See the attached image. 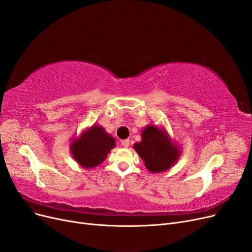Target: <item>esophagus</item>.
Returning a JSON list of instances; mask_svg holds the SVG:
<instances>
[{"label": "esophagus", "instance_id": "34e87169", "mask_svg": "<svg viewBox=\"0 0 252 252\" xmlns=\"http://www.w3.org/2000/svg\"><path fill=\"white\" fill-rule=\"evenodd\" d=\"M122 145L125 147V148H127L129 146V140H123L122 141Z\"/></svg>", "mask_w": 252, "mask_h": 252}]
</instances>
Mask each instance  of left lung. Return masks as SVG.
<instances>
[{
    "label": "left lung",
    "mask_w": 252,
    "mask_h": 252,
    "mask_svg": "<svg viewBox=\"0 0 252 252\" xmlns=\"http://www.w3.org/2000/svg\"><path fill=\"white\" fill-rule=\"evenodd\" d=\"M141 138L133 147L149 172H165L179 159L180 147L172 141L163 126L148 125L142 130Z\"/></svg>",
    "instance_id": "8db88e82"
}]
</instances>
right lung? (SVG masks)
Instances as JSON below:
<instances>
[{
  "label": "right lung",
  "instance_id": "right-lung-1",
  "mask_svg": "<svg viewBox=\"0 0 252 252\" xmlns=\"http://www.w3.org/2000/svg\"><path fill=\"white\" fill-rule=\"evenodd\" d=\"M114 137L102 126H92L84 129L70 143L71 155L83 169H93L102 163L108 153L115 147Z\"/></svg>",
  "mask_w": 252,
  "mask_h": 252
}]
</instances>
